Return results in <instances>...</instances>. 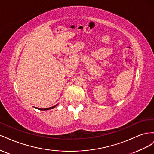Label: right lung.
<instances>
[{"label": "right lung", "instance_id": "right-lung-1", "mask_svg": "<svg viewBox=\"0 0 154 154\" xmlns=\"http://www.w3.org/2000/svg\"><path fill=\"white\" fill-rule=\"evenodd\" d=\"M57 105H58V104H57V105H54V106H51V107H49V108H46V109H41V108H36V109H38V110H48L53 109V108H54V107H55V106H57Z\"/></svg>", "mask_w": 154, "mask_h": 154}]
</instances>
